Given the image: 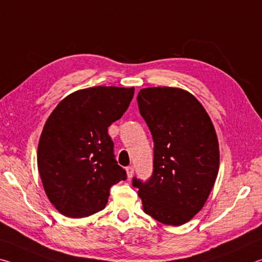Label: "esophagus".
Segmentation results:
<instances>
[{
	"label": "esophagus",
	"instance_id": "1",
	"mask_svg": "<svg viewBox=\"0 0 262 262\" xmlns=\"http://www.w3.org/2000/svg\"><path fill=\"white\" fill-rule=\"evenodd\" d=\"M134 173H135L134 166H128V167H126V174H127V178H128V179H131L132 177H134Z\"/></svg>",
	"mask_w": 262,
	"mask_h": 262
}]
</instances>
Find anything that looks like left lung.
I'll return each instance as SVG.
<instances>
[{
    "label": "left lung",
    "mask_w": 262,
    "mask_h": 262,
    "mask_svg": "<svg viewBox=\"0 0 262 262\" xmlns=\"http://www.w3.org/2000/svg\"><path fill=\"white\" fill-rule=\"evenodd\" d=\"M140 115L154 141L153 174L134 178L145 213L166 225L189 222L203 205L220 169L213 124L199 100L173 87L140 89Z\"/></svg>",
    "instance_id": "obj_1"
}]
</instances>
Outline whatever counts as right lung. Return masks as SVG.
Instances as JSON below:
<instances>
[{
	"instance_id": "1",
	"label": "right lung",
	"mask_w": 262,
	"mask_h": 262,
	"mask_svg": "<svg viewBox=\"0 0 262 262\" xmlns=\"http://www.w3.org/2000/svg\"><path fill=\"white\" fill-rule=\"evenodd\" d=\"M135 87H92L70 94L42 128L37 162L42 187L61 215L82 218L104 209L110 188L126 179L108 127L119 119Z\"/></svg>"
}]
</instances>
